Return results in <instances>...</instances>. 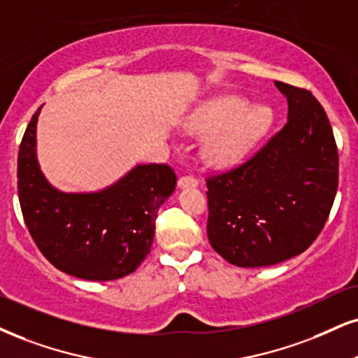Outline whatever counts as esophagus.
I'll list each match as a JSON object with an SVG mask.
<instances>
[{
  "instance_id": "1",
  "label": "esophagus",
  "mask_w": 358,
  "mask_h": 358,
  "mask_svg": "<svg viewBox=\"0 0 358 358\" xmlns=\"http://www.w3.org/2000/svg\"><path fill=\"white\" fill-rule=\"evenodd\" d=\"M178 186H179L180 189L196 187V186H197V179L191 178V176H182V178H180V179L178 180Z\"/></svg>"
}]
</instances>
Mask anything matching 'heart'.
I'll use <instances>...</instances> for the list:
<instances>
[{"instance_id": "heart-1", "label": "heart", "mask_w": 358, "mask_h": 358, "mask_svg": "<svg viewBox=\"0 0 358 358\" xmlns=\"http://www.w3.org/2000/svg\"><path fill=\"white\" fill-rule=\"evenodd\" d=\"M272 122L271 109L249 106L236 94L202 101L182 119V127L194 138H206L202 157L214 169H231L252 152Z\"/></svg>"}]
</instances>
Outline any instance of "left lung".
Returning <instances> with one entry per match:
<instances>
[{"label":"left lung","instance_id":"left-lung-1","mask_svg":"<svg viewBox=\"0 0 358 358\" xmlns=\"http://www.w3.org/2000/svg\"><path fill=\"white\" fill-rule=\"evenodd\" d=\"M287 124L252 159L207 180V237L229 264L268 267L317 239L338 186V152L327 114L310 91L275 81Z\"/></svg>","mask_w":358,"mask_h":358}]
</instances>
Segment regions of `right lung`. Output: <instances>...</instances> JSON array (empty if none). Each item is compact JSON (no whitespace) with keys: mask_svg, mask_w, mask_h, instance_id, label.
I'll return each mask as SVG.
<instances>
[{"mask_svg":"<svg viewBox=\"0 0 358 358\" xmlns=\"http://www.w3.org/2000/svg\"><path fill=\"white\" fill-rule=\"evenodd\" d=\"M41 108L31 117L17 154V196L31 237L52 266L78 279L129 275L151 250L157 210L176 189L174 171L166 164H136L99 191H61L38 162Z\"/></svg>","mask_w":358,"mask_h":358,"instance_id":"add662e5","label":"right lung"}]
</instances>
